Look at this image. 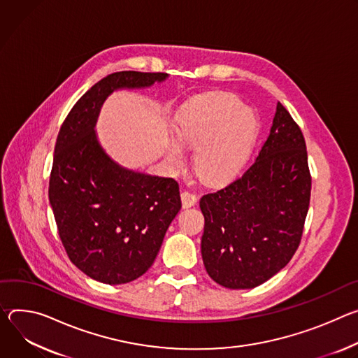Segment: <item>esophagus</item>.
<instances>
[{
	"instance_id": "esophagus-1",
	"label": "esophagus",
	"mask_w": 358,
	"mask_h": 358,
	"mask_svg": "<svg viewBox=\"0 0 358 358\" xmlns=\"http://www.w3.org/2000/svg\"><path fill=\"white\" fill-rule=\"evenodd\" d=\"M182 196V203H183V208H192L193 205H196L197 202V194L193 193V192H189V190H183L180 193Z\"/></svg>"
}]
</instances>
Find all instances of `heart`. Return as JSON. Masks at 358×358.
Returning a JSON list of instances; mask_svg holds the SVG:
<instances>
[{
    "mask_svg": "<svg viewBox=\"0 0 358 358\" xmlns=\"http://www.w3.org/2000/svg\"><path fill=\"white\" fill-rule=\"evenodd\" d=\"M242 102L230 94H213L193 102L182 115L178 139L196 150V169L209 182H220L243 165L255 138V117L241 111ZM171 164H183V150L172 143L168 149Z\"/></svg>",
    "mask_w": 358,
    "mask_h": 358,
    "instance_id": "heart-1",
    "label": "heart"
}]
</instances>
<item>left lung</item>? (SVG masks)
<instances>
[{
    "mask_svg": "<svg viewBox=\"0 0 358 358\" xmlns=\"http://www.w3.org/2000/svg\"><path fill=\"white\" fill-rule=\"evenodd\" d=\"M311 175L303 132L277 102L270 134L253 164L202 196V257L227 289H253L296 253L310 205Z\"/></svg>",
    "mask_w": 358,
    "mask_h": 358,
    "instance_id": "left-lung-1",
    "label": "left lung"
}]
</instances>
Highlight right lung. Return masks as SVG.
<instances>
[{"label": "right lung", "instance_id": "1", "mask_svg": "<svg viewBox=\"0 0 358 358\" xmlns=\"http://www.w3.org/2000/svg\"><path fill=\"white\" fill-rule=\"evenodd\" d=\"M165 78L138 71L102 78L76 101L57 138L48 194L59 239L69 260L101 283L124 285L146 273L182 208L175 179L117 166L94 132L112 91Z\"/></svg>", "mask_w": 358, "mask_h": 358}]
</instances>
